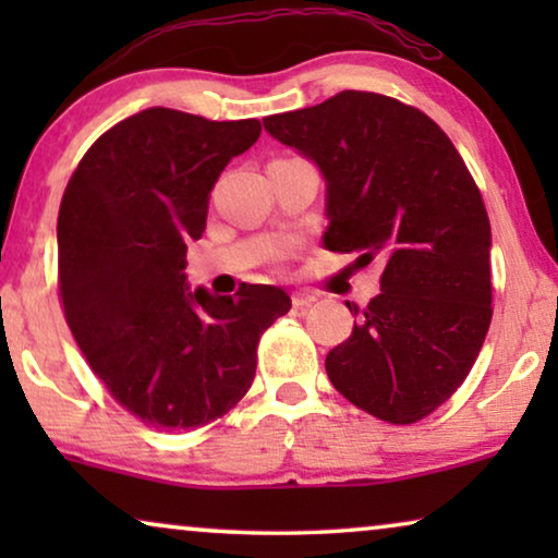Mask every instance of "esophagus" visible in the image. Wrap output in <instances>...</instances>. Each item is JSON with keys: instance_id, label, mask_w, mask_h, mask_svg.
<instances>
[{"instance_id": "obj_1", "label": "esophagus", "mask_w": 558, "mask_h": 558, "mask_svg": "<svg viewBox=\"0 0 558 558\" xmlns=\"http://www.w3.org/2000/svg\"><path fill=\"white\" fill-rule=\"evenodd\" d=\"M317 302V294L315 292H294L292 294V304L296 310H304V307H310V304H315Z\"/></svg>"}]
</instances>
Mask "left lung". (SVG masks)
Returning a JSON list of instances; mask_svg holds the SVG:
<instances>
[{
    "label": "left lung",
    "instance_id": "obj_1",
    "mask_svg": "<svg viewBox=\"0 0 558 558\" xmlns=\"http://www.w3.org/2000/svg\"><path fill=\"white\" fill-rule=\"evenodd\" d=\"M274 140L325 180L327 251L380 256V294L325 357L357 409L414 424L441 407L490 327V220L460 151L434 121L396 98L342 90L266 117Z\"/></svg>",
    "mask_w": 558,
    "mask_h": 558
}]
</instances>
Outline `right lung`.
<instances>
[{
	"label": "right lung",
	"mask_w": 558,
	"mask_h": 558,
	"mask_svg": "<svg viewBox=\"0 0 558 558\" xmlns=\"http://www.w3.org/2000/svg\"><path fill=\"white\" fill-rule=\"evenodd\" d=\"M258 134L256 119L151 106L98 136L60 203L68 327L113 399L155 429H195L235 407L256 376L258 338L292 307L279 287L216 296L185 274L210 190Z\"/></svg>",
	"instance_id": "1"
}]
</instances>
